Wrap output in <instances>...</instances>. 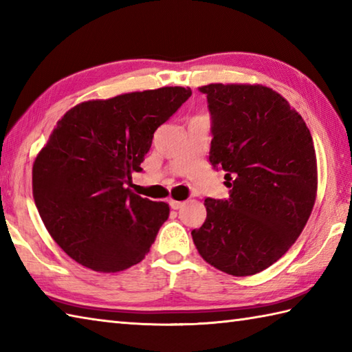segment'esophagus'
Here are the masks:
<instances>
[{
  "label": "esophagus",
  "mask_w": 352,
  "mask_h": 352,
  "mask_svg": "<svg viewBox=\"0 0 352 352\" xmlns=\"http://www.w3.org/2000/svg\"><path fill=\"white\" fill-rule=\"evenodd\" d=\"M169 206H170V208H174V210H178V208H182L184 206V203H182V201L169 199Z\"/></svg>",
  "instance_id": "esophagus-1"
}]
</instances>
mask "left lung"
Segmentation results:
<instances>
[{
  "instance_id": "8db88e82",
  "label": "left lung",
  "mask_w": 352,
  "mask_h": 352,
  "mask_svg": "<svg viewBox=\"0 0 352 352\" xmlns=\"http://www.w3.org/2000/svg\"><path fill=\"white\" fill-rule=\"evenodd\" d=\"M212 115L208 160L226 170L228 199L207 198L192 231L207 263L246 276L274 265L295 243L318 189L310 130L290 104L261 85H207Z\"/></svg>"
}]
</instances>
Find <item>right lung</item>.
Returning <instances> with one entry per match:
<instances>
[{
  "instance_id": "add662e5",
  "label": "right lung",
  "mask_w": 352,
  "mask_h": 352,
  "mask_svg": "<svg viewBox=\"0 0 352 352\" xmlns=\"http://www.w3.org/2000/svg\"><path fill=\"white\" fill-rule=\"evenodd\" d=\"M188 87L118 95L66 111L33 164V197L56 243L96 272L138 265L151 248L169 206L125 184L154 131L189 100Z\"/></svg>"
}]
</instances>
